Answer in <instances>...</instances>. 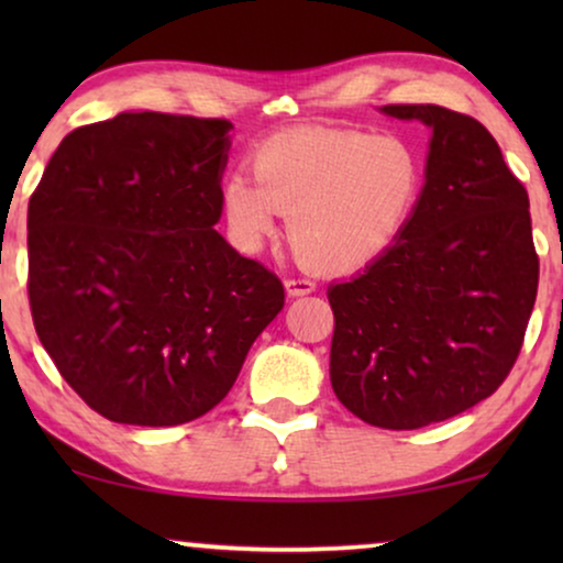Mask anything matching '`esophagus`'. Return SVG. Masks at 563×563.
I'll return each instance as SVG.
<instances>
[{"label":"esophagus","instance_id":"1","mask_svg":"<svg viewBox=\"0 0 563 563\" xmlns=\"http://www.w3.org/2000/svg\"><path fill=\"white\" fill-rule=\"evenodd\" d=\"M287 291H289V297L312 295L314 282L312 279H305V276H299V279H287Z\"/></svg>","mask_w":563,"mask_h":563}]
</instances>
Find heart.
<instances>
[{"instance_id":"obj_1","label":"heart","mask_w":563,"mask_h":563,"mask_svg":"<svg viewBox=\"0 0 563 563\" xmlns=\"http://www.w3.org/2000/svg\"><path fill=\"white\" fill-rule=\"evenodd\" d=\"M251 176L233 172L220 197L230 233L258 249L287 214V241L310 268L366 264L402 233L422 189V158L397 133L297 128L251 151Z\"/></svg>"}]
</instances>
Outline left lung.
Listing matches in <instances>:
<instances>
[{
	"label": "left lung",
	"mask_w": 563,
	"mask_h": 563,
	"mask_svg": "<svg viewBox=\"0 0 563 563\" xmlns=\"http://www.w3.org/2000/svg\"><path fill=\"white\" fill-rule=\"evenodd\" d=\"M382 112L433 130L426 187L395 243L328 289L330 382L368 426L415 430L507 379L536 305L538 253L528 191L479 120L438 104Z\"/></svg>",
	"instance_id": "1"
}]
</instances>
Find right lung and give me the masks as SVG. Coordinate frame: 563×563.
Listing matches in <instances>:
<instances>
[{"mask_svg":"<svg viewBox=\"0 0 563 563\" xmlns=\"http://www.w3.org/2000/svg\"><path fill=\"white\" fill-rule=\"evenodd\" d=\"M230 128L166 112L76 128L30 197L35 333L107 420L202 418L284 307L279 276L214 230Z\"/></svg>","mask_w":563,"mask_h":563,"instance_id":"add662e5","label":"right lung"}]
</instances>
